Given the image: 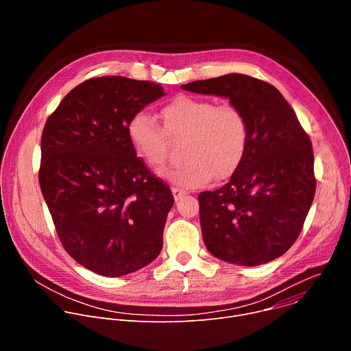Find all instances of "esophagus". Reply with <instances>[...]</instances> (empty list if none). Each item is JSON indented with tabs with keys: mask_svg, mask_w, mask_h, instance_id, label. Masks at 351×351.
Listing matches in <instances>:
<instances>
[{
	"mask_svg": "<svg viewBox=\"0 0 351 351\" xmlns=\"http://www.w3.org/2000/svg\"><path fill=\"white\" fill-rule=\"evenodd\" d=\"M172 193H173L175 199H180L183 195L187 194V191L183 190V189H180V187H172Z\"/></svg>",
	"mask_w": 351,
	"mask_h": 351,
	"instance_id": "obj_1",
	"label": "esophagus"
}]
</instances>
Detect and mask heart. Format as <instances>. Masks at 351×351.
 Instances as JSON below:
<instances>
[{
    "mask_svg": "<svg viewBox=\"0 0 351 351\" xmlns=\"http://www.w3.org/2000/svg\"><path fill=\"white\" fill-rule=\"evenodd\" d=\"M162 126L145 112L128 122V138L137 157L160 168L168 157L169 138H182L186 161L160 175L186 189L207 184L214 176L225 179L240 167L248 145L245 112L233 103L217 104L213 98L178 95L165 104Z\"/></svg>",
    "mask_w": 351,
    "mask_h": 351,
    "instance_id": "heart-1",
    "label": "heart"
}]
</instances>
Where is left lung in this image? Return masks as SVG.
I'll use <instances>...</instances> for the list:
<instances>
[{
    "label": "left lung",
    "instance_id": "obj_1",
    "mask_svg": "<svg viewBox=\"0 0 351 351\" xmlns=\"http://www.w3.org/2000/svg\"><path fill=\"white\" fill-rule=\"evenodd\" d=\"M182 88L228 97L247 115L245 156L230 180L198 194L208 252L226 263H269L294 244L313 204V144L294 110L271 83L229 73Z\"/></svg>",
    "mask_w": 351,
    "mask_h": 351
}]
</instances>
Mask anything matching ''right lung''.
<instances>
[{"mask_svg":"<svg viewBox=\"0 0 351 351\" xmlns=\"http://www.w3.org/2000/svg\"><path fill=\"white\" fill-rule=\"evenodd\" d=\"M164 95L148 80L103 76L72 88L41 134L40 189L66 253L103 276L157 258L175 199L137 157L130 118Z\"/></svg>","mask_w":351,"mask_h":351,"instance_id":"1","label":"right lung"}]
</instances>
